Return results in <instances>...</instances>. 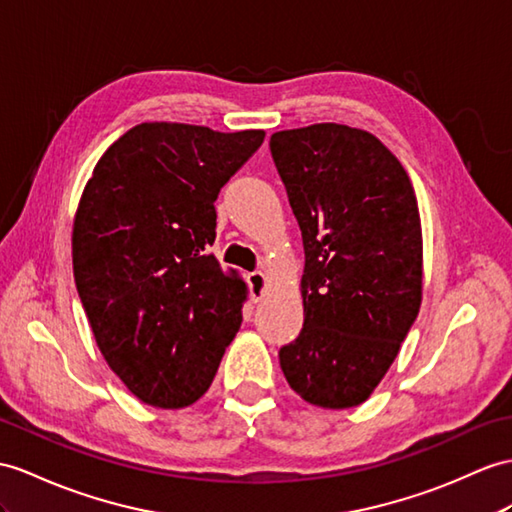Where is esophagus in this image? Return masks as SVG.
I'll return each mask as SVG.
<instances>
[{
    "label": "esophagus",
    "mask_w": 512,
    "mask_h": 512,
    "mask_svg": "<svg viewBox=\"0 0 512 512\" xmlns=\"http://www.w3.org/2000/svg\"><path fill=\"white\" fill-rule=\"evenodd\" d=\"M247 284H249V299L252 302H260V299L265 297V291H267V276L263 271H252L247 273Z\"/></svg>",
    "instance_id": "1"
}]
</instances>
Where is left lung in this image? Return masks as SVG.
Wrapping results in <instances>:
<instances>
[{"label": "left lung", "instance_id": "obj_1", "mask_svg": "<svg viewBox=\"0 0 512 512\" xmlns=\"http://www.w3.org/2000/svg\"><path fill=\"white\" fill-rule=\"evenodd\" d=\"M304 241V328L280 350L291 389L321 408L363 404L413 326L423 291L415 189L376 136L315 123L271 134Z\"/></svg>", "mask_w": 512, "mask_h": 512}]
</instances>
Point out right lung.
<instances>
[{"instance_id":"add662e5","label":"right lung","mask_w":512,"mask_h":512,"mask_svg":"<svg viewBox=\"0 0 512 512\" xmlns=\"http://www.w3.org/2000/svg\"><path fill=\"white\" fill-rule=\"evenodd\" d=\"M263 130L139 123L112 143L73 219V278L108 367L141 402L195 404L241 328L247 284L208 254L215 199Z\"/></svg>"}]
</instances>
